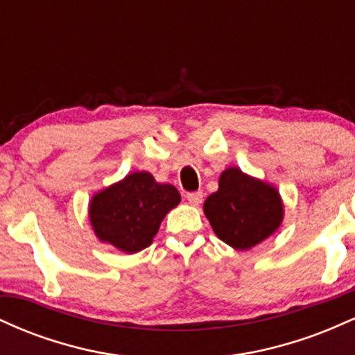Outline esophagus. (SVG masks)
Segmentation results:
<instances>
[{"label":"esophagus","mask_w":355,"mask_h":355,"mask_svg":"<svg viewBox=\"0 0 355 355\" xmlns=\"http://www.w3.org/2000/svg\"><path fill=\"white\" fill-rule=\"evenodd\" d=\"M187 200H189L191 205L198 207L203 202V191H191V193H187Z\"/></svg>","instance_id":"34e87169"}]
</instances>
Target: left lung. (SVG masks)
Instances as JSON below:
<instances>
[{
  "label": "left lung",
  "instance_id": "8db88e82",
  "mask_svg": "<svg viewBox=\"0 0 355 355\" xmlns=\"http://www.w3.org/2000/svg\"><path fill=\"white\" fill-rule=\"evenodd\" d=\"M203 214L220 240L248 250L279 230L284 202L272 183L229 166L220 173L218 190L203 203Z\"/></svg>",
  "mask_w": 355,
  "mask_h": 355
}]
</instances>
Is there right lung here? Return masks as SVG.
<instances>
[{"instance_id":"1","label":"right lung","mask_w":355,"mask_h":355,"mask_svg":"<svg viewBox=\"0 0 355 355\" xmlns=\"http://www.w3.org/2000/svg\"><path fill=\"white\" fill-rule=\"evenodd\" d=\"M178 203L173 185L158 183L148 172H132L93 195L89 223L100 242L137 254L153 242L162 220Z\"/></svg>"}]
</instances>
